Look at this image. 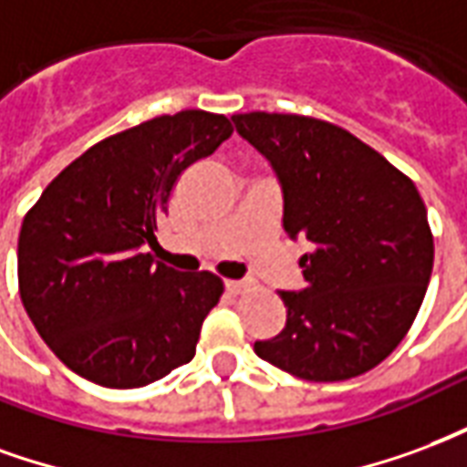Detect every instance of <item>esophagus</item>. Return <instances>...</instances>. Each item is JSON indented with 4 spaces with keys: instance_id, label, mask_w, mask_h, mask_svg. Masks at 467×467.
Wrapping results in <instances>:
<instances>
[{
    "instance_id": "1",
    "label": "esophagus",
    "mask_w": 467,
    "mask_h": 467,
    "mask_svg": "<svg viewBox=\"0 0 467 467\" xmlns=\"http://www.w3.org/2000/svg\"><path fill=\"white\" fill-rule=\"evenodd\" d=\"M223 285H226V291H229L231 296H238L246 291V284H244V281H226Z\"/></svg>"
}]
</instances>
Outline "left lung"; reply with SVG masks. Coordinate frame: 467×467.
I'll use <instances>...</instances> for the list:
<instances>
[{"label":"left lung","instance_id":"8db88e82","mask_svg":"<svg viewBox=\"0 0 467 467\" xmlns=\"http://www.w3.org/2000/svg\"><path fill=\"white\" fill-rule=\"evenodd\" d=\"M274 169L284 231L311 241L304 288L278 291L284 331L258 358L333 383L388 358L415 321L433 271V236L413 182L341 126L296 114L231 117Z\"/></svg>","mask_w":467,"mask_h":467}]
</instances>
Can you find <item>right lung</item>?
<instances>
[{
	"label": "right lung",
	"instance_id": "obj_1",
	"mask_svg": "<svg viewBox=\"0 0 467 467\" xmlns=\"http://www.w3.org/2000/svg\"><path fill=\"white\" fill-rule=\"evenodd\" d=\"M199 109L126 129L71 161L19 231V294L44 343L77 376L141 388L196 353L223 285L146 254L183 169L231 136Z\"/></svg>",
	"mask_w": 467,
	"mask_h": 467
}]
</instances>
